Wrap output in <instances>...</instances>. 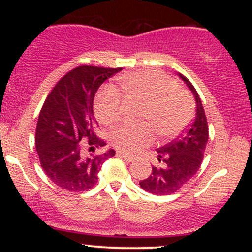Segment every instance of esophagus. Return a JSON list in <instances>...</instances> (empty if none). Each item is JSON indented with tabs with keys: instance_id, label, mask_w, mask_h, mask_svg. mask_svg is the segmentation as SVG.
<instances>
[{
	"instance_id": "1",
	"label": "esophagus",
	"mask_w": 252,
	"mask_h": 252,
	"mask_svg": "<svg viewBox=\"0 0 252 252\" xmlns=\"http://www.w3.org/2000/svg\"><path fill=\"white\" fill-rule=\"evenodd\" d=\"M117 156H120V158H122L126 162H134V158H131V156L126 155V154H123V153L121 152H117Z\"/></svg>"
}]
</instances>
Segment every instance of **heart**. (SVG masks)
<instances>
[{"label":"heart","mask_w":252,"mask_h":252,"mask_svg":"<svg viewBox=\"0 0 252 252\" xmlns=\"http://www.w3.org/2000/svg\"><path fill=\"white\" fill-rule=\"evenodd\" d=\"M120 89L128 103L142 105L141 126L122 124L110 135L120 152L136 154L154 141V130L162 138H174L193 117L189 94L178 89L174 79L158 71H141L121 78ZM123 100L116 90H103L94 102V112L103 124H114L121 117Z\"/></svg>","instance_id":"obj_1"}]
</instances>
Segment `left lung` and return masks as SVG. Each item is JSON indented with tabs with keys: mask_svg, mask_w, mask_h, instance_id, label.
I'll list each match as a JSON object with an SVG mask.
<instances>
[{
	"mask_svg": "<svg viewBox=\"0 0 252 252\" xmlns=\"http://www.w3.org/2000/svg\"><path fill=\"white\" fill-rule=\"evenodd\" d=\"M178 76L194 96L195 118L184 135L158 149V160L162 167H153L152 174L140 181L141 189L156 195L178 192L196 174L209 141V126L200 97L186 77L181 73Z\"/></svg>",
	"mask_w": 252,
	"mask_h": 252,
	"instance_id": "left-lung-1",
	"label": "left lung"
}]
</instances>
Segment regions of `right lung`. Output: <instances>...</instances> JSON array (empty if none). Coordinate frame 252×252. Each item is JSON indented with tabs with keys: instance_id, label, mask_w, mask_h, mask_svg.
<instances>
[{
	"instance_id": "obj_1",
	"label": "right lung",
	"mask_w": 252,
	"mask_h": 252,
	"mask_svg": "<svg viewBox=\"0 0 252 252\" xmlns=\"http://www.w3.org/2000/svg\"><path fill=\"white\" fill-rule=\"evenodd\" d=\"M120 71L122 68L97 66L73 68L57 83L43 103L36 124V152L43 172L63 189H92L104 161L115 155L114 149L94 153L106 144L94 134L98 123L94 99L99 86ZM84 146L89 147V153Z\"/></svg>"
}]
</instances>
